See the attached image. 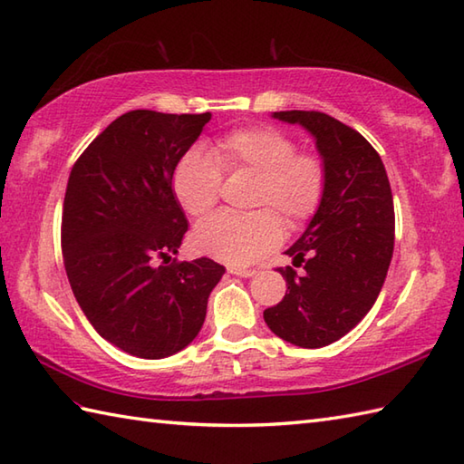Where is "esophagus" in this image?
Returning a JSON list of instances; mask_svg holds the SVG:
<instances>
[{
	"mask_svg": "<svg viewBox=\"0 0 464 464\" xmlns=\"http://www.w3.org/2000/svg\"><path fill=\"white\" fill-rule=\"evenodd\" d=\"M229 274L237 276V277H253L257 274L256 269H245V267H229Z\"/></svg>",
	"mask_w": 464,
	"mask_h": 464,
	"instance_id": "1",
	"label": "esophagus"
}]
</instances>
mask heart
Returning a JSON list of instances; mask_svg holds the SVG:
<instances>
[{
    "mask_svg": "<svg viewBox=\"0 0 464 464\" xmlns=\"http://www.w3.org/2000/svg\"><path fill=\"white\" fill-rule=\"evenodd\" d=\"M225 172H251L256 185L249 215L217 213L197 225L193 247L233 267H249L317 213L325 193V165L314 152H299L292 136L274 126L227 132L213 144V157L188 149L172 170V190L188 215H207L217 205Z\"/></svg>",
    "mask_w": 464,
    "mask_h": 464,
    "instance_id": "b5f03b06",
    "label": "heart"
}]
</instances>
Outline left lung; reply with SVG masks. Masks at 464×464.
I'll use <instances>...</instances> for the list:
<instances>
[{"label":"left lung","instance_id":"1","mask_svg":"<svg viewBox=\"0 0 464 464\" xmlns=\"http://www.w3.org/2000/svg\"><path fill=\"white\" fill-rule=\"evenodd\" d=\"M302 124L325 165V193L285 253L305 274L279 269L284 299L263 312L269 330L299 348H324L374 305L394 251V201L384 162L358 130L315 111L274 112Z\"/></svg>","mask_w":464,"mask_h":464}]
</instances>
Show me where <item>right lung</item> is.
I'll return each mask as SVG.
<instances>
[{
    "mask_svg": "<svg viewBox=\"0 0 464 464\" xmlns=\"http://www.w3.org/2000/svg\"><path fill=\"white\" fill-rule=\"evenodd\" d=\"M205 114L130 111L118 116L72 167L62 211V256L88 322L130 356L160 360L201 332L208 294L225 267L172 259L188 229L172 170Z\"/></svg>",
    "mask_w": 464,
    "mask_h": 464,
    "instance_id": "right-lung-1",
    "label": "right lung"
}]
</instances>
